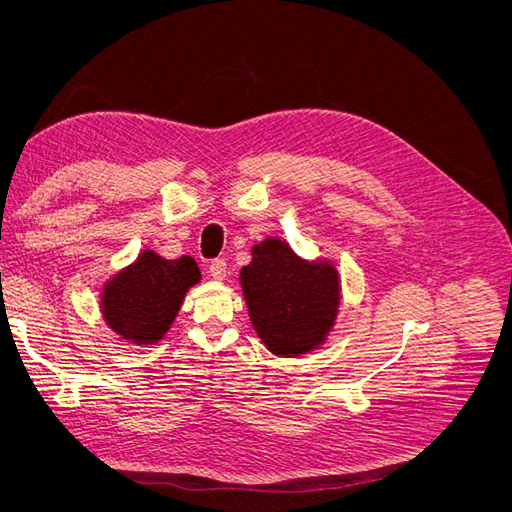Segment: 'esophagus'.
<instances>
[{"label":"esophagus","instance_id":"obj_1","mask_svg":"<svg viewBox=\"0 0 512 512\" xmlns=\"http://www.w3.org/2000/svg\"><path fill=\"white\" fill-rule=\"evenodd\" d=\"M209 273H211L213 280H224V277H226V260H224V258H215V260H211Z\"/></svg>","mask_w":512,"mask_h":512}]
</instances>
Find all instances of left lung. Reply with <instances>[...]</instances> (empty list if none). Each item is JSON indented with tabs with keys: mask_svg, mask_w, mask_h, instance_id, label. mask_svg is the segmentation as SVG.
Returning <instances> with one entry per match:
<instances>
[{
	"mask_svg": "<svg viewBox=\"0 0 512 512\" xmlns=\"http://www.w3.org/2000/svg\"><path fill=\"white\" fill-rule=\"evenodd\" d=\"M239 280L254 329L273 354H305L333 329L342 299L333 262L303 260L286 241L269 237L252 247Z\"/></svg>",
	"mask_w": 512,
	"mask_h": 512,
	"instance_id": "left-lung-1",
	"label": "left lung"
}]
</instances>
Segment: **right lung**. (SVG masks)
Segmentation results:
<instances>
[{
    "instance_id": "right-lung-1",
    "label": "right lung",
    "mask_w": 512,
    "mask_h": 512,
    "mask_svg": "<svg viewBox=\"0 0 512 512\" xmlns=\"http://www.w3.org/2000/svg\"><path fill=\"white\" fill-rule=\"evenodd\" d=\"M200 269L192 256L166 260L143 250L130 267L113 275L102 288L100 307L108 327L136 346L158 344L173 324Z\"/></svg>"
}]
</instances>
